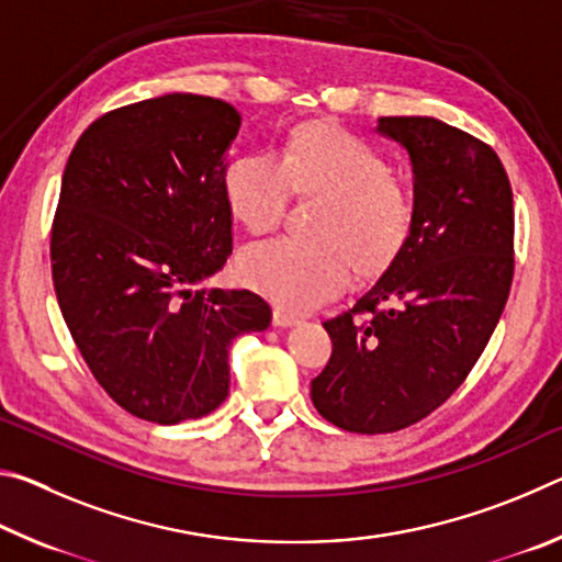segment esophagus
<instances>
[{
	"instance_id": "34e87169",
	"label": "esophagus",
	"mask_w": 562,
	"mask_h": 562,
	"mask_svg": "<svg viewBox=\"0 0 562 562\" xmlns=\"http://www.w3.org/2000/svg\"><path fill=\"white\" fill-rule=\"evenodd\" d=\"M300 322V317H294V315H290V312H284V310H274L272 312V325L274 327H294Z\"/></svg>"
}]
</instances>
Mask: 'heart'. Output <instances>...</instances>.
<instances>
[{
    "label": "heart",
    "mask_w": 562,
    "mask_h": 562,
    "mask_svg": "<svg viewBox=\"0 0 562 562\" xmlns=\"http://www.w3.org/2000/svg\"><path fill=\"white\" fill-rule=\"evenodd\" d=\"M292 193L325 195L312 233L245 247L237 274L284 310H312L347 288L351 268L376 272L402 250L414 198L389 160L355 133L312 123L292 133L280 158L252 150L225 170V198L247 231L265 233L288 213Z\"/></svg>",
    "instance_id": "1"
}]
</instances>
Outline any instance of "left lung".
I'll return each instance as SVG.
<instances>
[{
  "label": "left lung",
  "mask_w": 562,
  "mask_h": 562,
  "mask_svg": "<svg viewBox=\"0 0 562 562\" xmlns=\"http://www.w3.org/2000/svg\"><path fill=\"white\" fill-rule=\"evenodd\" d=\"M414 173V223L357 304L325 322L331 357L312 404L339 429L389 434L469 376L513 282V190L496 150L429 116H384Z\"/></svg>",
  "instance_id": "left-lung-1"
}]
</instances>
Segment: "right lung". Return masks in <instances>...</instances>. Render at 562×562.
I'll list each match as a JSON object with an SVG mask.
<instances>
[{
	"mask_svg": "<svg viewBox=\"0 0 562 562\" xmlns=\"http://www.w3.org/2000/svg\"><path fill=\"white\" fill-rule=\"evenodd\" d=\"M231 103L195 93L103 113L76 140L52 225V278L97 382L154 424L225 402L227 347L270 327L250 290H193L233 252Z\"/></svg>",
	"mask_w": 562,
	"mask_h": 562,
	"instance_id": "add662e5",
	"label": "right lung"
}]
</instances>
